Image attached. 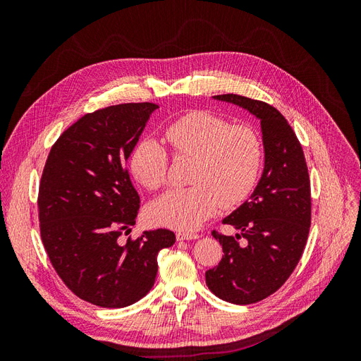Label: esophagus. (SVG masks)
Masks as SVG:
<instances>
[{"label": "esophagus", "mask_w": 361, "mask_h": 361, "mask_svg": "<svg viewBox=\"0 0 361 361\" xmlns=\"http://www.w3.org/2000/svg\"><path fill=\"white\" fill-rule=\"evenodd\" d=\"M178 241H190V239H197L199 235L192 232H178L176 233Z\"/></svg>", "instance_id": "1"}]
</instances>
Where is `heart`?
<instances>
[{
    "instance_id": "b5f03b06",
    "label": "heart",
    "mask_w": 361,
    "mask_h": 361,
    "mask_svg": "<svg viewBox=\"0 0 361 361\" xmlns=\"http://www.w3.org/2000/svg\"><path fill=\"white\" fill-rule=\"evenodd\" d=\"M178 158H192L187 188L170 190L149 207L154 223L179 231H194L218 207H233L255 191L265 162V141L248 123L209 111L180 116L164 130ZM129 169L134 179L155 191L167 182L169 154L158 141L141 138L130 152Z\"/></svg>"
}]
</instances>
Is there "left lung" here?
<instances>
[{"label":"left lung","instance_id":"left-lung-1","mask_svg":"<svg viewBox=\"0 0 361 361\" xmlns=\"http://www.w3.org/2000/svg\"><path fill=\"white\" fill-rule=\"evenodd\" d=\"M214 97L260 118L265 169L250 200L223 220L241 233L212 231L224 255L206 271V285L224 301L253 304L285 285L301 259L312 223L309 170L297 135L274 106L232 93ZM241 235L244 246L238 245Z\"/></svg>","mask_w":361,"mask_h":361}]
</instances>
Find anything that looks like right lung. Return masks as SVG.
<instances>
[{"instance_id":"1","label":"right lung","mask_w":361,"mask_h":361,"mask_svg":"<svg viewBox=\"0 0 361 361\" xmlns=\"http://www.w3.org/2000/svg\"><path fill=\"white\" fill-rule=\"evenodd\" d=\"M158 105L118 104L87 113L51 147L39 185L40 236L59 277L99 307H126L152 289L158 253L176 236L167 228L128 235L140 195L128 158Z\"/></svg>"}]
</instances>
